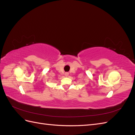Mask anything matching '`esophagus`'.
<instances>
[{
    "instance_id": "obj_1",
    "label": "esophagus",
    "mask_w": 135,
    "mask_h": 135,
    "mask_svg": "<svg viewBox=\"0 0 135 135\" xmlns=\"http://www.w3.org/2000/svg\"><path fill=\"white\" fill-rule=\"evenodd\" d=\"M65 76H68V75H69V73H65Z\"/></svg>"
}]
</instances>
